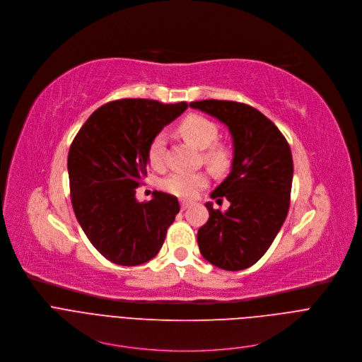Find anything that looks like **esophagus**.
<instances>
[{"label":"esophagus","instance_id":"1","mask_svg":"<svg viewBox=\"0 0 362 362\" xmlns=\"http://www.w3.org/2000/svg\"><path fill=\"white\" fill-rule=\"evenodd\" d=\"M189 205H191V202H188V201H181V209H182V211H185L187 208H189Z\"/></svg>","mask_w":362,"mask_h":362}]
</instances>
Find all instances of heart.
<instances>
[{
	"mask_svg": "<svg viewBox=\"0 0 362 362\" xmlns=\"http://www.w3.org/2000/svg\"><path fill=\"white\" fill-rule=\"evenodd\" d=\"M178 132L181 136L188 141L189 144L198 150H206L205 160L214 167V168H224L228 163V153L221 146H212L216 136H218V128L216 125L201 115L192 114L185 117L180 125ZM165 147V138L164 135H157L150 144L148 148V160L153 167H160L163 163V154ZM208 184V175L202 171L197 173H174L170 177H167L163 182L164 188L181 198H192L201 188H204Z\"/></svg>",
	"mask_w": 362,
	"mask_h": 362,
	"instance_id": "heart-1",
	"label": "heart"
}]
</instances>
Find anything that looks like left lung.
Returning a JSON list of instances; mask_svg holds the SVG:
<instances>
[{"label":"left lung","mask_w":362,"mask_h":362,"mask_svg":"<svg viewBox=\"0 0 362 362\" xmlns=\"http://www.w3.org/2000/svg\"><path fill=\"white\" fill-rule=\"evenodd\" d=\"M189 107L218 119L233 138L231 171L211 192L230 206L221 211L205 204L209 218L197 234L199 251L215 267L245 269L267 252L286 218L294 174L290 146L274 122L250 105L204 100Z\"/></svg>","instance_id":"8db88e82"}]
</instances>
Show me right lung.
<instances>
[{
  "instance_id": "1",
  "label": "right lung",
  "mask_w": 362,
  "mask_h": 362,
  "mask_svg": "<svg viewBox=\"0 0 362 362\" xmlns=\"http://www.w3.org/2000/svg\"><path fill=\"white\" fill-rule=\"evenodd\" d=\"M187 103L118 100L94 111L68 153L71 202L87 238L108 261L132 267L154 258L180 212L177 197L135 188L150 163V144Z\"/></svg>"
}]
</instances>
